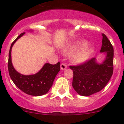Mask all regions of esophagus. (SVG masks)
Segmentation results:
<instances>
[{"label":"esophagus","mask_w":124,"mask_h":124,"mask_svg":"<svg viewBox=\"0 0 124 124\" xmlns=\"http://www.w3.org/2000/svg\"><path fill=\"white\" fill-rule=\"evenodd\" d=\"M67 68V66H66V65L65 64V63H61V69L62 70H66V69Z\"/></svg>","instance_id":"esophagus-1"}]
</instances>
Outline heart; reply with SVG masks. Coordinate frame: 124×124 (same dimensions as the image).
<instances>
[{
	"mask_svg": "<svg viewBox=\"0 0 124 124\" xmlns=\"http://www.w3.org/2000/svg\"><path fill=\"white\" fill-rule=\"evenodd\" d=\"M88 43L86 40H81L68 46L62 49V52L66 55L71 56V61L75 63L85 62L93 54V47L88 46Z\"/></svg>",
	"mask_w": 124,
	"mask_h": 124,
	"instance_id": "heart-1",
	"label": "heart"
}]
</instances>
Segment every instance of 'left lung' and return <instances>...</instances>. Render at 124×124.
Returning <instances> with one entry per match:
<instances>
[{"label":"left lung","mask_w":124,"mask_h":124,"mask_svg":"<svg viewBox=\"0 0 124 124\" xmlns=\"http://www.w3.org/2000/svg\"><path fill=\"white\" fill-rule=\"evenodd\" d=\"M100 53L105 58L98 62L95 58L78 66H70L73 70L72 87L75 92L83 96H88L100 92L108 84L113 74L114 48L104 34Z\"/></svg>","instance_id":"left-lung-1"}]
</instances>
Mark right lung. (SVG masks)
Returning a JSON list of instances; mask_svg holds the SVG:
<instances>
[{"label":"right lung","mask_w":124,"mask_h":124,"mask_svg":"<svg viewBox=\"0 0 124 124\" xmlns=\"http://www.w3.org/2000/svg\"><path fill=\"white\" fill-rule=\"evenodd\" d=\"M25 33L21 34L10 46L8 59L9 74L15 85L25 93L34 96H42L47 93L53 85V81L60 71V63L55 65L46 63L38 72L32 75H25L18 72L12 62V48Z\"/></svg>","instance_id":"right-lung-1"}]
</instances>
